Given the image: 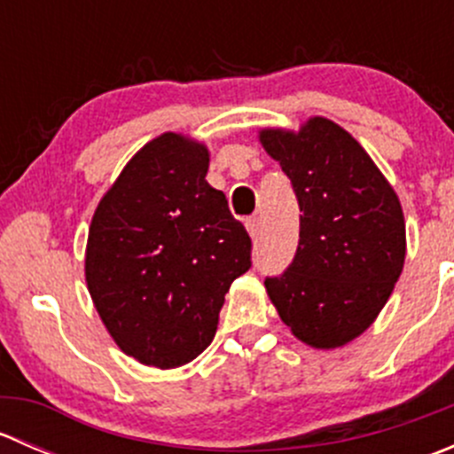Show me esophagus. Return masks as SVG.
I'll list each match as a JSON object with an SVG mask.
<instances>
[{
  "instance_id": "obj_1",
  "label": "esophagus",
  "mask_w": 454,
  "mask_h": 454,
  "mask_svg": "<svg viewBox=\"0 0 454 454\" xmlns=\"http://www.w3.org/2000/svg\"><path fill=\"white\" fill-rule=\"evenodd\" d=\"M246 228H248L250 237L256 239V237H259V232H261V219L259 217H250L248 222H246Z\"/></svg>"
}]
</instances>
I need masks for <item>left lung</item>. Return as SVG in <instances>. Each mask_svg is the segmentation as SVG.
<instances>
[{
	"label": "left lung",
	"instance_id": "1",
	"mask_svg": "<svg viewBox=\"0 0 454 454\" xmlns=\"http://www.w3.org/2000/svg\"><path fill=\"white\" fill-rule=\"evenodd\" d=\"M259 138L303 213L294 259L265 277V290L299 340L333 349L373 323L400 278V200L367 151L327 118H312L299 134L263 129Z\"/></svg>",
	"mask_w": 454,
	"mask_h": 454
}]
</instances>
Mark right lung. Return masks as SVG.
Returning a JSON list of instances; mask_svg holds the SVG:
<instances>
[{
    "label": "right lung",
    "instance_id": "obj_1",
    "mask_svg": "<svg viewBox=\"0 0 454 454\" xmlns=\"http://www.w3.org/2000/svg\"><path fill=\"white\" fill-rule=\"evenodd\" d=\"M208 151L180 134L146 142L96 208L85 278L116 345L173 369L213 342L228 287L253 265V241L222 191Z\"/></svg>",
    "mask_w": 454,
    "mask_h": 454
}]
</instances>
